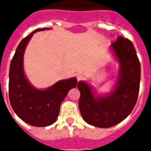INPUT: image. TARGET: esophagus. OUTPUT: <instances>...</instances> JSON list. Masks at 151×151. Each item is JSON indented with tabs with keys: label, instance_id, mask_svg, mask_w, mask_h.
<instances>
[{
	"label": "esophagus",
	"instance_id": "34e87169",
	"mask_svg": "<svg viewBox=\"0 0 151 151\" xmlns=\"http://www.w3.org/2000/svg\"><path fill=\"white\" fill-rule=\"evenodd\" d=\"M76 77H77V79H78V81H81V80L82 79V78H83V76H82V73H77Z\"/></svg>",
	"mask_w": 151,
	"mask_h": 151
}]
</instances>
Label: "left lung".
<instances>
[{
	"mask_svg": "<svg viewBox=\"0 0 151 151\" xmlns=\"http://www.w3.org/2000/svg\"><path fill=\"white\" fill-rule=\"evenodd\" d=\"M111 46L120 65L113 91L104 95H95L88 83L83 81L78 83L82 118L99 128H110L124 120L133 111L139 93L141 65L133 43L119 36Z\"/></svg>",
	"mask_w": 151,
	"mask_h": 151,
	"instance_id": "obj_1",
	"label": "left lung"
}]
</instances>
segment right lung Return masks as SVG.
Wrapping results in <instances>:
<instances>
[{"label":"right lung","instance_id":"obj_1","mask_svg":"<svg viewBox=\"0 0 151 151\" xmlns=\"http://www.w3.org/2000/svg\"><path fill=\"white\" fill-rule=\"evenodd\" d=\"M48 29H37L22 40L9 67V96L12 108L20 119L36 127L49 126L56 121L67 93L78 83L76 78H71L59 81L45 90H39L26 78L23 70L26 47L34 33Z\"/></svg>","mask_w":151,"mask_h":151}]
</instances>
